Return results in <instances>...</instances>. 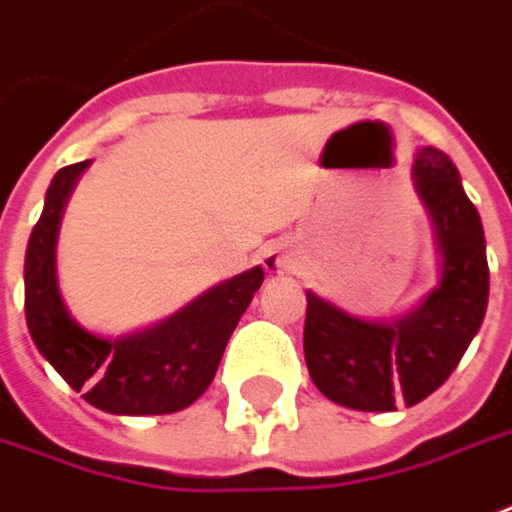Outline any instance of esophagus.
Returning a JSON list of instances; mask_svg holds the SVG:
<instances>
[{"instance_id": "esophagus-1", "label": "esophagus", "mask_w": 512, "mask_h": 512, "mask_svg": "<svg viewBox=\"0 0 512 512\" xmlns=\"http://www.w3.org/2000/svg\"><path fill=\"white\" fill-rule=\"evenodd\" d=\"M296 262V253H293V245L290 242H273L270 248L264 250L262 264L267 273H287L290 267Z\"/></svg>"}]
</instances>
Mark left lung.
<instances>
[{
    "label": "left lung",
    "mask_w": 512,
    "mask_h": 512,
    "mask_svg": "<svg viewBox=\"0 0 512 512\" xmlns=\"http://www.w3.org/2000/svg\"><path fill=\"white\" fill-rule=\"evenodd\" d=\"M440 259L437 287L397 315L363 318L307 290L304 358L312 383L355 411H394L437 392L471 346L488 310V253L479 211L456 166L434 146L414 160Z\"/></svg>",
    "instance_id": "left-lung-1"
}]
</instances>
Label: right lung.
<instances>
[{"instance_id": "obj_1", "label": "right lung", "mask_w": 512, "mask_h": 512, "mask_svg": "<svg viewBox=\"0 0 512 512\" xmlns=\"http://www.w3.org/2000/svg\"><path fill=\"white\" fill-rule=\"evenodd\" d=\"M89 160L58 171L24 256V315L30 338L89 406L109 414H171L188 408L214 380L228 338L245 315L264 270L250 267L214 284L183 310L126 335H101L72 318L58 287L61 216Z\"/></svg>"}]
</instances>
